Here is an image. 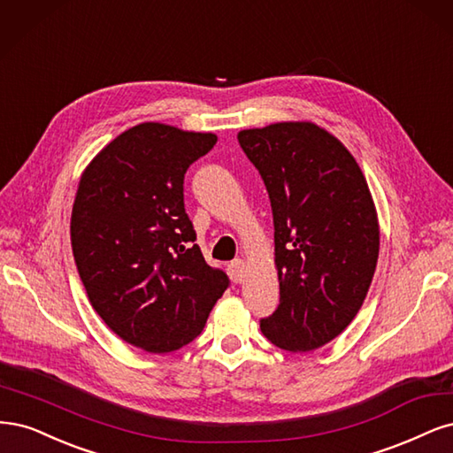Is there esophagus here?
<instances>
[{"label": "esophagus", "instance_id": "obj_1", "mask_svg": "<svg viewBox=\"0 0 453 453\" xmlns=\"http://www.w3.org/2000/svg\"><path fill=\"white\" fill-rule=\"evenodd\" d=\"M227 273H229V279L235 284H239L244 280V276H246V264L242 259L231 261V264L227 265Z\"/></svg>", "mask_w": 453, "mask_h": 453}]
</instances>
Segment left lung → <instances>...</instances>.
I'll return each instance as SVG.
<instances>
[{"instance_id":"8db88e82","label":"left lung","mask_w":453,"mask_h":453,"mask_svg":"<svg viewBox=\"0 0 453 453\" xmlns=\"http://www.w3.org/2000/svg\"><path fill=\"white\" fill-rule=\"evenodd\" d=\"M271 199L280 304L261 319L288 352L322 348L349 326L372 282L380 226L367 180L344 144L312 122L239 131Z\"/></svg>"}]
</instances>
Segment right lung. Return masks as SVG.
<instances>
[{"label":"right lung","instance_id":"right-lung-1","mask_svg":"<svg viewBox=\"0 0 453 453\" xmlns=\"http://www.w3.org/2000/svg\"><path fill=\"white\" fill-rule=\"evenodd\" d=\"M218 137L142 122L81 174L71 248L86 294L119 337L167 354L192 342L229 286L211 267L184 209V174Z\"/></svg>","mask_w":453,"mask_h":453}]
</instances>
